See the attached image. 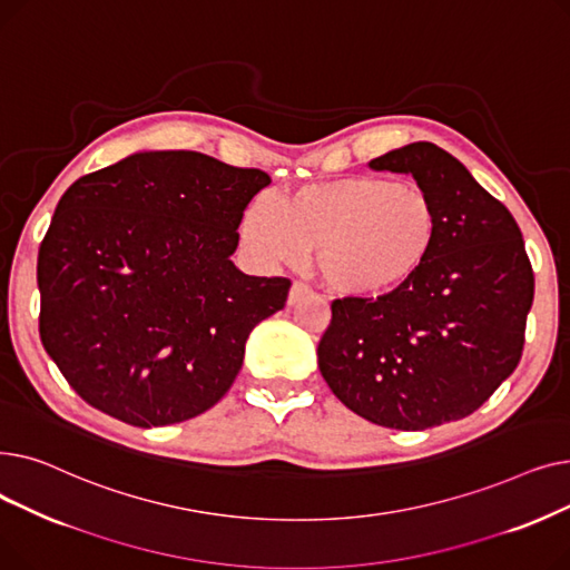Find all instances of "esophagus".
<instances>
[{
  "mask_svg": "<svg viewBox=\"0 0 570 570\" xmlns=\"http://www.w3.org/2000/svg\"><path fill=\"white\" fill-rule=\"evenodd\" d=\"M305 295H309V288H307L305 284H301V282H293V286H291V291H288V307L301 303Z\"/></svg>",
  "mask_w": 570,
  "mask_h": 570,
  "instance_id": "esophagus-1",
  "label": "esophagus"
}]
</instances>
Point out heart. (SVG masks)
<instances>
[{
  "instance_id": "b5f03b06",
  "label": "heart",
  "mask_w": 570,
  "mask_h": 570,
  "mask_svg": "<svg viewBox=\"0 0 570 570\" xmlns=\"http://www.w3.org/2000/svg\"><path fill=\"white\" fill-rule=\"evenodd\" d=\"M239 235L265 265L297 263L316 249V269L327 288L355 301H381L428 263L439 213L415 185L342 177L305 185L279 203L254 200Z\"/></svg>"
}]
</instances>
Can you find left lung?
<instances>
[{
  "label": "left lung",
  "instance_id": "left-lung-1",
  "mask_svg": "<svg viewBox=\"0 0 570 570\" xmlns=\"http://www.w3.org/2000/svg\"><path fill=\"white\" fill-rule=\"evenodd\" d=\"M370 168L413 175L436 205V245L397 293L333 303L318 370L365 421L421 432L466 417L513 374L533 273L513 215L439 145L391 149Z\"/></svg>",
  "mask_w": 570,
  "mask_h": 570
}]
</instances>
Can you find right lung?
Returning <instances> with one entry per match:
<instances>
[{"label":"right lung","mask_w":570,"mask_h":570,"mask_svg":"<svg viewBox=\"0 0 570 570\" xmlns=\"http://www.w3.org/2000/svg\"><path fill=\"white\" fill-rule=\"evenodd\" d=\"M267 185L258 168L142 149L59 198L39 249V331L87 404L164 428L228 393L249 333L291 288L230 261L245 207Z\"/></svg>","instance_id":"obj_1"}]
</instances>
